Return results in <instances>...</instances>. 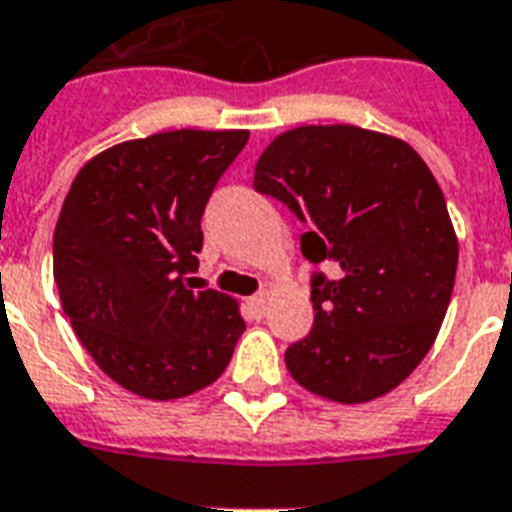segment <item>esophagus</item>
Here are the masks:
<instances>
[{
	"label": "esophagus",
	"mask_w": 512,
	"mask_h": 512,
	"mask_svg": "<svg viewBox=\"0 0 512 512\" xmlns=\"http://www.w3.org/2000/svg\"><path fill=\"white\" fill-rule=\"evenodd\" d=\"M248 312H251L256 320L264 318V315H267V293H256V296H251V299H248Z\"/></svg>",
	"instance_id": "esophagus-1"
}]
</instances>
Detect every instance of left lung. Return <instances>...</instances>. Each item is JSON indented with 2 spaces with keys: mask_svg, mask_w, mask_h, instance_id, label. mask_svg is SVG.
<instances>
[{
  "mask_svg": "<svg viewBox=\"0 0 512 512\" xmlns=\"http://www.w3.org/2000/svg\"><path fill=\"white\" fill-rule=\"evenodd\" d=\"M256 192L285 202L310 232L315 326L285 350L291 376L320 398L366 403L422 363L449 310L459 245L435 176L406 141L355 125H304L256 162Z\"/></svg>",
  "mask_w": 512,
  "mask_h": 512,
  "instance_id": "1",
  "label": "left lung"
}]
</instances>
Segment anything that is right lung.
I'll list each match as a JSON object with an SVG mask.
<instances>
[{
    "mask_svg": "<svg viewBox=\"0 0 512 512\" xmlns=\"http://www.w3.org/2000/svg\"><path fill=\"white\" fill-rule=\"evenodd\" d=\"M248 130H170L95 154L63 200L53 275L79 342L109 379L176 400L224 374L237 301L192 291L200 219Z\"/></svg>",
    "mask_w": 512,
    "mask_h": 512,
    "instance_id": "obj_1",
    "label": "right lung"
}]
</instances>
